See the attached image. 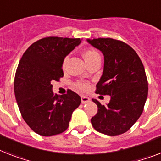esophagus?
<instances>
[{
    "label": "esophagus",
    "instance_id": "1",
    "mask_svg": "<svg viewBox=\"0 0 161 161\" xmlns=\"http://www.w3.org/2000/svg\"><path fill=\"white\" fill-rule=\"evenodd\" d=\"M90 98L87 96H83L82 95L81 96V103H88V102H90Z\"/></svg>",
    "mask_w": 161,
    "mask_h": 161
}]
</instances>
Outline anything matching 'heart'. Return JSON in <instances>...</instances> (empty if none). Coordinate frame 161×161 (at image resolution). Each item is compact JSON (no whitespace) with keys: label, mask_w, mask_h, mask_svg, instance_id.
<instances>
[{"label":"heart","mask_w":161,"mask_h":161,"mask_svg":"<svg viewBox=\"0 0 161 161\" xmlns=\"http://www.w3.org/2000/svg\"><path fill=\"white\" fill-rule=\"evenodd\" d=\"M83 57H84V59L86 61V62L87 63V65L89 63H90L91 62L93 61H95V59L97 58H100V55L96 50L95 49H92V48H89V49H86V51L83 53ZM66 60H67V58H66L63 61V66H65L66 62ZM75 87L77 89L80 90H88L89 88V85L86 82H83V81H77L75 83Z\"/></svg>","instance_id":"obj_1"}]
</instances>
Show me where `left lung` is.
<instances>
[{"label": "left lung", "mask_w": 161, "mask_h": 161, "mask_svg": "<svg viewBox=\"0 0 161 161\" xmlns=\"http://www.w3.org/2000/svg\"><path fill=\"white\" fill-rule=\"evenodd\" d=\"M87 41L104 56L103 75L95 93L111 97L107 105L92 99L98 112L91 123L99 132L118 136L128 131L143 112L148 95L144 66L135 50L124 42L110 38Z\"/></svg>", "instance_id": "1"}]
</instances>
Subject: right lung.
I'll return each mask as SVG.
<instances>
[{"mask_svg": "<svg viewBox=\"0 0 161 161\" xmlns=\"http://www.w3.org/2000/svg\"><path fill=\"white\" fill-rule=\"evenodd\" d=\"M80 41L43 38L30 45L19 62L14 81L16 102L25 123L41 136L66 131L73 111L80 104V97L71 90L65 95H54L51 84L63 77L64 58Z\"/></svg>", "mask_w": 161, "mask_h": 161, "instance_id": "obj_1", "label": "right lung"}]
</instances>
